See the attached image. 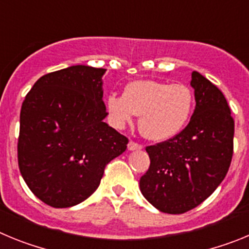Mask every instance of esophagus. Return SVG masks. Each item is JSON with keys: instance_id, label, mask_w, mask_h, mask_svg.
Instances as JSON below:
<instances>
[{"instance_id": "esophagus-1", "label": "esophagus", "mask_w": 249, "mask_h": 249, "mask_svg": "<svg viewBox=\"0 0 249 249\" xmlns=\"http://www.w3.org/2000/svg\"><path fill=\"white\" fill-rule=\"evenodd\" d=\"M127 147H128L129 151H138V149H142V146L138 143H136V142H133V141H129L128 144H127Z\"/></svg>"}]
</instances>
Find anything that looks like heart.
Here are the masks:
<instances>
[{"label": "heart", "instance_id": "1", "mask_svg": "<svg viewBox=\"0 0 249 249\" xmlns=\"http://www.w3.org/2000/svg\"><path fill=\"white\" fill-rule=\"evenodd\" d=\"M106 107L117 128L131 123L137 114L143 137L166 141L178 135L188 123L195 108V93L184 83L140 80L128 83L123 96L109 94Z\"/></svg>", "mask_w": 249, "mask_h": 249}]
</instances>
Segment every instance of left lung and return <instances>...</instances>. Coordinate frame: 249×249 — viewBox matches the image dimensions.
<instances>
[{
    "label": "left lung",
    "instance_id": "obj_1",
    "mask_svg": "<svg viewBox=\"0 0 249 249\" xmlns=\"http://www.w3.org/2000/svg\"><path fill=\"white\" fill-rule=\"evenodd\" d=\"M196 108L186 128L146 148L151 164L140 179L144 198L158 211L181 214L207 199L221 184L233 156L234 121L226 97L192 72Z\"/></svg>",
    "mask_w": 249,
    "mask_h": 249
}]
</instances>
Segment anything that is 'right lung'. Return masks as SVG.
I'll return each mask as SVG.
<instances>
[{
    "instance_id": "1",
    "label": "right lung",
    "mask_w": 249,
    "mask_h": 249,
    "mask_svg": "<svg viewBox=\"0 0 249 249\" xmlns=\"http://www.w3.org/2000/svg\"><path fill=\"white\" fill-rule=\"evenodd\" d=\"M105 68L77 65L45 74L22 103L18 167L32 193L54 208L87 199L127 140L103 120Z\"/></svg>"
}]
</instances>
